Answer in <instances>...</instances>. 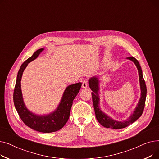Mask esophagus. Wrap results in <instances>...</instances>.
<instances>
[{"mask_svg": "<svg viewBox=\"0 0 159 159\" xmlns=\"http://www.w3.org/2000/svg\"><path fill=\"white\" fill-rule=\"evenodd\" d=\"M82 87L83 88H86L88 87V82L86 80H84L82 82Z\"/></svg>", "mask_w": 159, "mask_h": 159, "instance_id": "obj_1", "label": "esophagus"}]
</instances>
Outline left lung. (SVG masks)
Masks as SVG:
<instances>
[{
  "instance_id": "1",
  "label": "left lung",
  "mask_w": 159,
  "mask_h": 159,
  "mask_svg": "<svg viewBox=\"0 0 159 159\" xmlns=\"http://www.w3.org/2000/svg\"><path fill=\"white\" fill-rule=\"evenodd\" d=\"M127 59L132 61L134 63L137 67L139 72V83H140V97L138 102L137 106L135 110L133 111L131 114L126 119L124 120L119 121L113 119L104 111H102L100 107V81L99 78L97 76H93L91 77L88 80L89 86L92 90L91 95H92V101L93 104V107L95 113V116L98 122L101 124L102 126L107 128H112L113 129H119L129 126V124L135 122L141 115L143 114L145 101L146 98V92L147 89L145 84V81L143 78V71H142L141 67L138 62V61L133 57H128Z\"/></svg>"
}]
</instances>
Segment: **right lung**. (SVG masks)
I'll list each match as a JSON object with an SVG mask.
<instances>
[{"mask_svg": "<svg viewBox=\"0 0 159 159\" xmlns=\"http://www.w3.org/2000/svg\"><path fill=\"white\" fill-rule=\"evenodd\" d=\"M44 49V48H40L37 50L21 65L16 77L13 102L19 116L27 126L39 132L52 133L62 128L68 122L73 101L79 93L82 83L78 82L66 87L59 104L53 111L46 115H37L30 111L24 102L21 90V79L28 64L36 59Z\"/></svg>", "mask_w": 159, "mask_h": 159, "instance_id": "right-lung-1", "label": "right lung"}]
</instances>
